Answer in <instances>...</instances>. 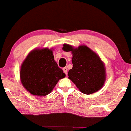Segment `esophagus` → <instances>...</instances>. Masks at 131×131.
I'll return each mask as SVG.
<instances>
[{"label": "esophagus", "instance_id": "esophagus-1", "mask_svg": "<svg viewBox=\"0 0 131 131\" xmlns=\"http://www.w3.org/2000/svg\"><path fill=\"white\" fill-rule=\"evenodd\" d=\"M63 72H64L67 75V67H64V68H63Z\"/></svg>", "mask_w": 131, "mask_h": 131}]
</instances>
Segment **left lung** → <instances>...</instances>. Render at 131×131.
I'll use <instances>...</instances> for the list:
<instances>
[{"instance_id":"obj_1","label":"left lung","mask_w":131,"mask_h":131,"mask_svg":"<svg viewBox=\"0 0 131 131\" xmlns=\"http://www.w3.org/2000/svg\"><path fill=\"white\" fill-rule=\"evenodd\" d=\"M63 50L73 54V68L69 70L68 78L79 90L86 94L100 90L106 80L105 68L100 57L86 46L73 48L64 44Z\"/></svg>"}]
</instances>
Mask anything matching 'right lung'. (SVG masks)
<instances>
[{
  "label": "right lung",
  "instance_id": "right-lung-1",
  "mask_svg": "<svg viewBox=\"0 0 131 131\" xmlns=\"http://www.w3.org/2000/svg\"><path fill=\"white\" fill-rule=\"evenodd\" d=\"M20 75L23 86L31 94L46 96L66 74L54 60L53 51L44 48L34 50L28 54L21 64Z\"/></svg>",
  "mask_w": 131,
  "mask_h": 131
}]
</instances>
